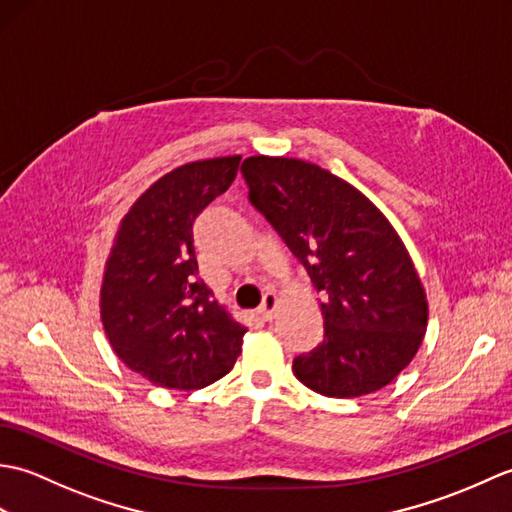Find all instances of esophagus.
Returning a JSON list of instances; mask_svg holds the SVG:
<instances>
[{"label":"esophagus","mask_w":512,"mask_h":512,"mask_svg":"<svg viewBox=\"0 0 512 512\" xmlns=\"http://www.w3.org/2000/svg\"><path fill=\"white\" fill-rule=\"evenodd\" d=\"M275 308H277V295H275V292H266L264 299H262V306L257 308V314L264 321H270L275 317Z\"/></svg>","instance_id":"esophagus-1"}]
</instances>
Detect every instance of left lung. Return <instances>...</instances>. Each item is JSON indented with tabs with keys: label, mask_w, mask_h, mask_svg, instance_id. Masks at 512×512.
Here are the masks:
<instances>
[{
	"label": "left lung",
	"mask_w": 512,
	"mask_h": 512,
	"mask_svg": "<svg viewBox=\"0 0 512 512\" xmlns=\"http://www.w3.org/2000/svg\"><path fill=\"white\" fill-rule=\"evenodd\" d=\"M248 200L321 292L323 341L292 361L303 385L330 398H358L389 385L427 330V297L387 217L312 162L250 156Z\"/></svg>",
	"instance_id": "1"
}]
</instances>
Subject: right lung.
I'll return each mask as SVG.
<instances>
[{"mask_svg": "<svg viewBox=\"0 0 512 512\" xmlns=\"http://www.w3.org/2000/svg\"><path fill=\"white\" fill-rule=\"evenodd\" d=\"M242 156L169 171L123 217L101 288L116 356L165 389H202L231 372L246 328L198 277L193 224L231 187Z\"/></svg>", "mask_w": 512, "mask_h": 512, "instance_id": "obj_1", "label": "right lung"}]
</instances>
